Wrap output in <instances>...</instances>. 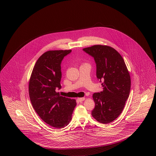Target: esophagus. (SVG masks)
Instances as JSON below:
<instances>
[{
    "label": "esophagus",
    "instance_id": "1",
    "mask_svg": "<svg viewBox=\"0 0 156 156\" xmlns=\"http://www.w3.org/2000/svg\"><path fill=\"white\" fill-rule=\"evenodd\" d=\"M85 99V98H84V97H83V98H78V99H77V100L79 101V102H82V101H83Z\"/></svg>",
    "mask_w": 156,
    "mask_h": 156
}]
</instances>
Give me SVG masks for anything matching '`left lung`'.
<instances>
[{
	"mask_svg": "<svg viewBox=\"0 0 156 156\" xmlns=\"http://www.w3.org/2000/svg\"><path fill=\"white\" fill-rule=\"evenodd\" d=\"M83 51L94 58L97 78L102 81L104 89L93 94L95 107L92 116L100 123H111L123 111L130 94L131 81L125 62L119 52L109 46L95 45Z\"/></svg>",
	"mask_w": 156,
	"mask_h": 156,
	"instance_id": "obj_1",
	"label": "left lung"
}]
</instances>
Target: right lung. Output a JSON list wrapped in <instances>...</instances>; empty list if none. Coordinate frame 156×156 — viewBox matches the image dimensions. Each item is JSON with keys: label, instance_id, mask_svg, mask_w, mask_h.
I'll use <instances>...</instances> for the list:
<instances>
[{"label": "right lung", "instance_id": "add662e5", "mask_svg": "<svg viewBox=\"0 0 156 156\" xmlns=\"http://www.w3.org/2000/svg\"><path fill=\"white\" fill-rule=\"evenodd\" d=\"M71 50L48 51L41 55L31 75L29 91L31 103L46 123L57 129L67 126L72 119L75 99L59 96L61 88V64Z\"/></svg>", "mask_w": 156, "mask_h": 156}]
</instances>
